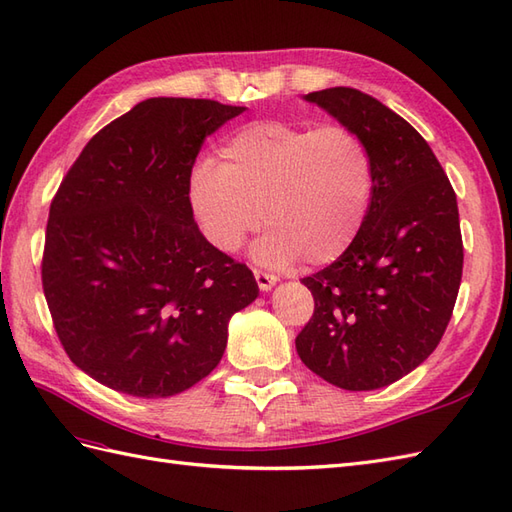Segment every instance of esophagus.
Wrapping results in <instances>:
<instances>
[{"label": "esophagus", "mask_w": 512, "mask_h": 512, "mask_svg": "<svg viewBox=\"0 0 512 512\" xmlns=\"http://www.w3.org/2000/svg\"><path fill=\"white\" fill-rule=\"evenodd\" d=\"M255 281H257V285H259V290L261 292H268V290H272L274 285H277V277H274V274H270V272H264V270H255Z\"/></svg>", "instance_id": "obj_1"}]
</instances>
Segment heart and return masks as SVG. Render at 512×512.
I'll return each instance as SVG.
<instances>
[{
    "label": "heart",
    "mask_w": 512,
    "mask_h": 512,
    "mask_svg": "<svg viewBox=\"0 0 512 512\" xmlns=\"http://www.w3.org/2000/svg\"><path fill=\"white\" fill-rule=\"evenodd\" d=\"M222 164L199 157L188 175V205L203 238L233 253L264 225L253 248L264 266L303 257L333 264L355 244L374 196V164L346 125L246 123L225 140Z\"/></svg>",
    "instance_id": "1"
}]
</instances>
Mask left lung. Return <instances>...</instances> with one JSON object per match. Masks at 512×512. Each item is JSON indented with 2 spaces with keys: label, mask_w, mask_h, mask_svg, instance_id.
<instances>
[{
  "label": "left lung",
  "mask_w": 512,
  "mask_h": 512,
  "mask_svg": "<svg viewBox=\"0 0 512 512\" xmlns=\"http://www.w3.org/2000/svg\"><path fill=\"white\" fill-rule=\"evenodd\" d=\"M365 142L374 164L368 220L348 251L305 277L316 309L298 357L326 383L381 389L437 348L463 274L456 194L428 142L355 88L305 95Z\"/></svg>",
  "instance_id": "1"
}]
</instances>
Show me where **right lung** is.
Here are the masks:
<instances>
[{
	"instance_id": "right-lung-1",
	"label": "right lung",
	"mask_w": 512,
	"mask_h": 512,
	"mask_svg": "<svg viewBox=\"0 0 512 512\" xmlns=\"http://www.w3.org/2000/svg\"><path fill=\"white\" fill-rule=\"evenodd\" d=\"M246 108L140 101L99 134L51 201L43 292L69 359L97 383L168 398L212 372L253 272L194 222L188 175L203 140Z\"/></svg>"
}]
</instances>
